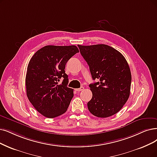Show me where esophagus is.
<instances>
[{
    "mask_svg": "<svg viewBox=\"0 0 157 157\" xmlns=\"http://www.w3.org/2000/svg\"><path fill=\"white\" fill-rule=\"evenodd\" d=\"M84 90V87H80V88H78V89H75V91H78V92H80V91H82V90Z\"/></svg>",
    "mask_w": 157,
    "mask_h": 157,
    "instance_id": "esophagus-1",
    "label": "esophagus"
}]
</instances>
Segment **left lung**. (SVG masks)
<instances>
[{"instance_id":"1","label":"left lung","mask_w":157,"mask_h":157,"mask_svg":"<svg viewBox=\"0 0 157 157\" xmlns=\"http://www.w3.org/2000/svg\"><path fill=\"white\" fill-rule=\"evenodd\" d=\"M80 52L90 67L93 80L90 84L93 97L87 102L91 114L106 118L116 114L129 97L131 74L124 56L109 46L78 45Z\"/></svg>"}]
</instances>
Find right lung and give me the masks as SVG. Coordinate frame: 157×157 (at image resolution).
<instances>
[{"instance_id":"obj_1","label":"right lung","mask_w":157,"mask_h":157,"mask_svg":"<svg viewBox=\"0 0 157 157\" xmlns=\"http://www.w3.org/2000/svg\"><path fill=\"white\" fill-rule=\"evenodd\" d=\"M76 46H46L29 62L26 76L27 97L35 109L48 118L60 116L67 111L73 90L67 86V62L78 53ZM62 77V84L58 82Z\"/></svg>"}]
</instances>
